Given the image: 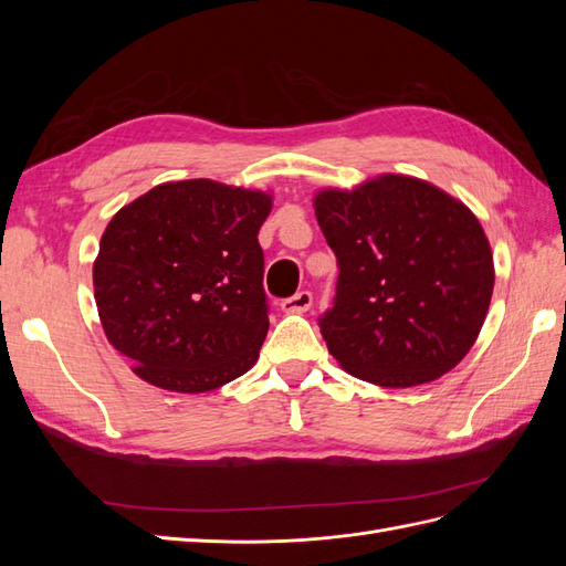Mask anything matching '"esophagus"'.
Wrapping results in <instances>:
<instances>
[{
    "label": "esophagus",
    "instance_id": "1",
    "mask_svg": "<svg viewBox=\"0 0 566 566\" xmlns=\"http://www.w3.org/2000/svg\"><path fill=\"white\" fill-rule=\"evenodd\" d=\"M312 304H314V295L310 293V290H300V293H295L293 297L281 302V310L285 314H304L312 310Z\"/></svg>",
    "mask_w": 566,
    "mask_h": 566
}]
</instances>
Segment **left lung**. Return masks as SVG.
<instances>
[{
    "label": "left lung",
    "instance_id": "8db88e82",
    "mask_svg": "<svg viewBox=\"0 0 566 566\" xmlns=\"http://www.w3.org/2000/svg\"><path fill=\"white\" fill-rule=\"evenodd\" d=\"M337 256L333 310L318 318L337 364L380 387H416L455 368L482 331L493 254L479 219L441 188L382 175L316 193Z\"/></svg>",
    "mask_w": 566,
    "mask_h": 566
}]
</instances>
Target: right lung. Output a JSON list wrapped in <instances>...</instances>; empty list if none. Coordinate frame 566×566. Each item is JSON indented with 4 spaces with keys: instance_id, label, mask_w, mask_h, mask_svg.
Masks as SVG:
<instances>
[{
    "instance_id": "obj_1",
    "label": "right lung",
    "mask_w": 566,
    "mask_h": 566,
    "mask_svg": "<svg viewBox=\"0 0 566 566\" xmlns=\"http://www.w3.org/2000/svg\"><path fill=\"white\" fill-rule=\"evenodd\" d=\"M269 212L264 191L186 179L108 221L94 297L108 342L142 380L200 394L254 366L269 331L256 241Z\"/></svg>"
}]
</instances>
